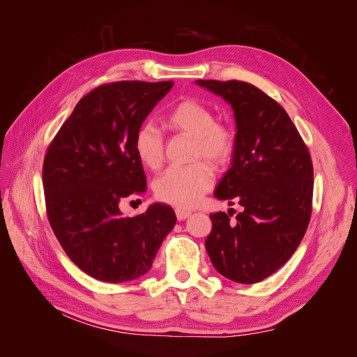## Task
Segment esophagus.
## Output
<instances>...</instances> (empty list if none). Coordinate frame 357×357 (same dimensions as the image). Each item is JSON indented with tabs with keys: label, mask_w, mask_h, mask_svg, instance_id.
Masks as SVG:
<instances>
[{
	"label": "esophagus",
	"mask_w": 357,
	"mask_h": 357,
	"mask_svg": "<svg viewBox=\"0 0 357 357\" xmlns=\"http://www.w3.org/2000/svg\"><path fill=\"white\" fill-rule=\"evenodd\" d=\"M192 213L190 211H186V210H180V208H177L176 210V215H177V219L181 222V220H185V219H188L189 215H190Z\"/></svg>",
	"instance_id": "34e87169"
}]
</instances>
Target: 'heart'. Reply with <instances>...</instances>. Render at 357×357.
I'll use <instances>...</instances> for the list:
<instances>
[{
	"label": "heart",
	"mask_w": 357,
	"mask_h": 357,
	"mask_svg": "<svg viewBox=\"0 0 357 357\" xmlns=\"http://www.w3.org/2000/svg\"><path fill=\"white\" fill-rule=\"evenodd\" d=\"M171 131L192 137L190 158H204L213 165H225L235 147L234 131L229 125L214 121L210 107L198 100L186 98L177 102L165 116ZM134 150L138 160L158 169L164 162V137L153 123H143L134 135ZM214 183L213 169L202 160L186 167H171L153 181V192L159 201L177 208H192Z\"/></svg>",
	"instance_id": "heart-1"
}]
</instances>
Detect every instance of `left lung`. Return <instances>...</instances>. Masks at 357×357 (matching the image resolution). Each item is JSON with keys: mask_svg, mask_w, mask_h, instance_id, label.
Wrapping results in <instances>:
<instances>
[{"mask_svg": "<svg viewBox=\"0 0 357 357\" xmlns=\"http://www.w3.org/2000/svg\"><path fill=\"white\" fill-rule=\"evenodd\" d=\"M195 83L234 110L232 164L214 197L243 207L234 222L232 208L210 215L213 229L205 248L223 277L259 283L289 261L305 235L314 185L308 149L283 107L256 86L238 80Z\"/></svg>", "mask_w": 357, "mask_h": 357, "instance_id": "obj_1", "label": "left lung"}]
</instances>
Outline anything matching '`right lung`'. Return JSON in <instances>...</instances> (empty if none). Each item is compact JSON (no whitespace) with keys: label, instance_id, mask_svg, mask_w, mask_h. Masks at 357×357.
Returning <instances> with one entry per match:
<instances>
[{"label":"right lung","instance_id":"obj_1","mask_svg":"<svg viewBox=\"0 0 357 357\" xmlns=\"http://www.w3.org/2000/svg\"><path fill=\"white\" fill-rule=\"evenodd\" d=\"M172 82H116L84 95L50 143L43 164L49 223L71 261L107 283L149 273L176 213L155 202L125 218L119 205L146 192L134 135Z\"/></svg>","mask_w":357,"mask_h":357}]
</instances>
